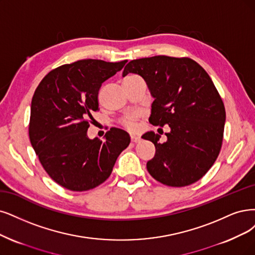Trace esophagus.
Masks as SVG:
<instances>
[{"label": "esophagus", "instance_id": "1", "mask_svg": "<svg viewBox=\"0 0 255 255\" xmlns=\"http://www.w3.org/2000/svg\"><path fill=\"white\" fill-rule=\"evenodd\" d=\"M130 138H131V142H132V143H138L139 140H140V137H139V136L133 135V134L130 136Z\"/></svg>", "mask_w": 255, "mask_h": 255}]
</instances>
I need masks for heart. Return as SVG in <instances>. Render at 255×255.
Segmentation results:
<instances>
[{"label":"heart","mask_w":255,"mask_h":255,"mask_svg":"<svg viewBox=\"0 0 255 255\" xmlns=\"http://www.w3.org/2000/svg\"><path fill=\"white\" fill-rule=\"evenodd\" d=\"M136 77H137V75H130V77H128V78H136ZM139 118H140V112H138V111L129 112V113H127L126 116L122 118L121 124L128 130L134 131L136 129L137 121H138Z\"/></svg>","instance_id":"1"}]
</instances>
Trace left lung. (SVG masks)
I'll use <instances>...</instances> for the list:
<instances>
[{
    "mask_svg": "<svg viewBox=\"0 0 255 255\" xmlns=\"http://www.w3.org/2000/svg\"><path fill=\"white\" fill-rule=\"evenodd\" d=\"M130 72L144 78L154 98L150 123L170 127L165 143L152 131L143 135L155 146L148 172L170 187L201 180L220 154L226 120L223 100L209 74L190 58L167 55L130 61L123 77Z\"/></svg>",
    "mask_w": 255,
    "mask_h": 255,
    "instance_id": "obj_1",
    "label": "left lung"
}]
</instances>
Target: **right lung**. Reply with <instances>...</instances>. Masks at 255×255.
Wrapping results in <instances>:
<instances>
[{"label": "right lung", "mask_w": 255, "mask_h": 255, "mask_svg": "<svg viewBox=\"0 0 255 255\" xmlns=\"http://www.w3.org/2000/svg\"><path fill=\"white\" fill-rule=\"evenodd\" d=\"M126 60H80L46 74L31 101L29 138L45 171L71 191H87L105 182L130 143L126 131L110 128L105 140L90 139L87 129L99 111L102 83L122 70Z\"/></svg>", "instance_id": "obj_1"}]
</instances>
